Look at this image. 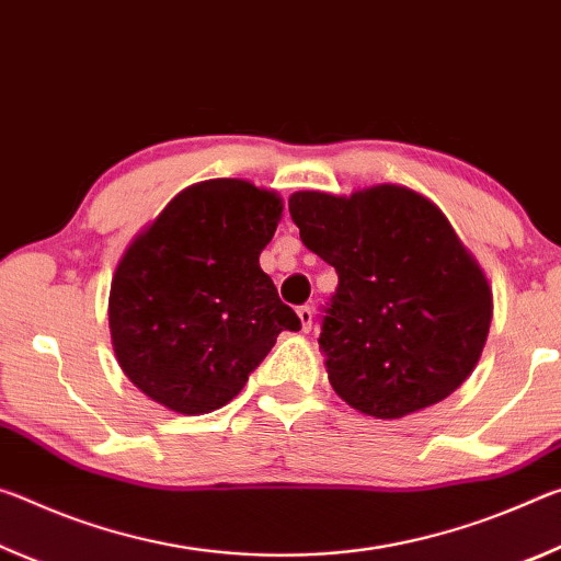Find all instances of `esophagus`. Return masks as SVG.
<instances>
[{"instance_id": "34e87169", "label": "esophagus", "mask_w": 561, "mask_h": 561, "mask_svg": "<svg viewBox=\"0 0 561 561\" xmlns=\"http://www.w3.org/2000/svg\"><path fill=\"white\" fill-rule=\"evenodd\" d=\"M298 318H300V328L308 333V330L313 328V308H310V306H300V308H298Z\"/></svg>"}]
</instances>
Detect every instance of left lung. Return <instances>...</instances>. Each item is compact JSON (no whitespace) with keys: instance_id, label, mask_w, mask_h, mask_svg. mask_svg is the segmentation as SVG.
<instances>
[{"instance_id":"8db88e82","label":"left lung","mask_w":561,"mask_h":561,"mask_svg":"<svg viewBox=\"0 0 561 561\" xmlns=\"http://www.w3.org/2000/svg\"><path fill=\"white\" fill-rule=\"evenodd\" d=\"M300 241L337 273L320 351L333 390L375 420L433 408L470 378L492 323V288L453 224L398 183L351 196L296 191Z\"/></svg>"}]
</instances>
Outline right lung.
I'll return each mask as SVG.
<instances>
[{
    "label": "right lung",
    "mask_w": 561,
    "mask_h": 561,
    "mask_svg": "<svg viewBox=\"0 0 561 561\" xmlns=\"http://www.w3.org/2000/svg\"><path fill=\"white\" fill-rule=\"evenodd\" d=\"M283 198L245 179H210L169 201L118 261L108 330L122 370L146 398L179 415L231 402L283 330V306L261 251Z\"/></svg>",
    "instance_id": "obj_1"
}]
</instances>
